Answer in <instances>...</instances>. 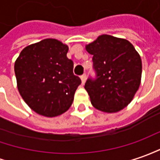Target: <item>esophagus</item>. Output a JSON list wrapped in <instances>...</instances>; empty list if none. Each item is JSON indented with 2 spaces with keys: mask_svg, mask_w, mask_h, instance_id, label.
Returning <instances> with one entry per match:
<instances>
[{
  "mask_svg": "<svg viewBox=\"0 0 160 160\" xmlns=\"http://www.w3.org/2000/svg\"><path fill=\"white\" fill-rule=\"evenodd\" d=\"M80 79H81V82H82V84H85L86 80H87V75H86V73H84V74H82V75L80 76Z\"/></svg>",
  "mask_w": 160,
  "mask_h": 160,
  "instance_id": "1",
  "label": "esophagus"
}]
</instances>
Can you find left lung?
I'll use <instances>...</instances> for the list:
<instances>
[{"label":"left lung","mask_w":160,"mask_h":160,"mask_svg":"<svg viewBox=\"0 0 160 160\" xmlns=\"http://www.w3.org/2000/svg\"><path fill=\"white\" fill-rule=\"evenodd\" d=\"M93 55L95 78H88L85 89L92 105L107 113L120 111L132 101L139 88L142 61L126 39L102 35L86 46Z\"/></svg>","instance_id":"left-lung-1"}]
</instances>
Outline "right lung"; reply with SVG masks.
Here are the masks:
<instances>
[{
	"instance_id": "right-lung-1",
	"label": "right lung",
	"mask_w": 160,
	"mask_h": 160,
	"mask_svg": "<svg viewBox=\"0 0 160 160\" xmlns=\"http://www.w3.org/2000/svg\"><path fill=\"white\" fill-rule=\"evenodd\" d=\"M68 46L52 38L30 44L15 63L17 88L28 106L41 116H59L71 107L81 83L73 74Z\"/></svg>"
}]
</instances>
